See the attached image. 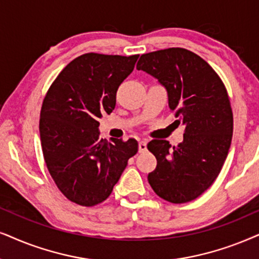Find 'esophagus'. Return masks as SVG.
Here are the masks:
<instances>
[{
	"label": "esophagus",
	"instance_id": "34e87169",
	"mask_svg": "<svg viewBox=\"0 0 259 259\" xmlns=\"http://www.w3.org/2000/svg\"><path fill=\"white\" fill-rule=\"evenodd\" d=\"M147 150V142L146 141H140L139 142V152L143 153Z\"/></svg>",
	"mask_w": 259,
	"mask_h": 259
}]
</instances>
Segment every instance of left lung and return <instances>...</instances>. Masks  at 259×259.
<instances>
[{"instance_id": "obj_1", "label": "left lung", "mask_w": 259, "mask_h": 259, "mask_svg": "<svg viewBox=\"0 0 259 259\" xmlns=\"http://www.w3.org/2000/svg\"><path fill=\"white\" fill-rule=\"evenodd\" d=\"M136 68L165 87L169 109L185 125L183 142L173 148L165 140L148 143L158 161L149 184L165 201H192L214 183L228 155L233 113L227 91L207 62L182 48L142 55Z\"/></svg>"}]
</instances>
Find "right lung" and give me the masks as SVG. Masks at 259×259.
I'll return each mask as SVG.
<instances>
[{"instance_id": "right-lung-1", "label": "right lung", "mask_w": 259, "mask_h": 259, "mask_svg": "<svg viewBox=\"0 0 259 259\" xmlns=\"http://www.w3.org/2000/svg\"><path fill=\"white\" fill-rule=\"evenodd\" d=\"M137 58L84 54L61 71L42 101L39 133L45 163L62 194L76 204L105 201L139 149L134 139L99 137V118L113 111L117 90Z\"/></svg>"}]
</instances>
